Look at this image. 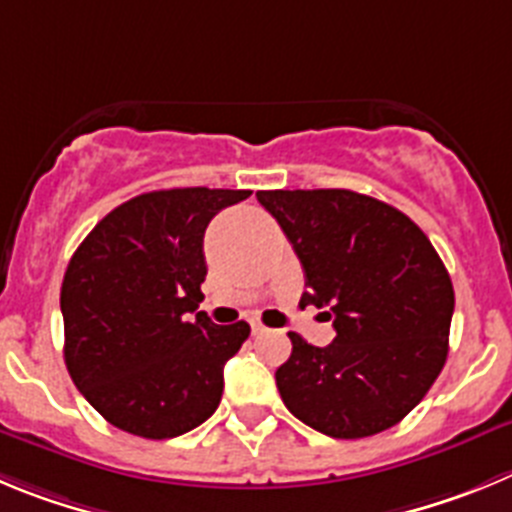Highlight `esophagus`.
Listing matches in <instances>:
<instances>
[{
	"instance_id": "34e87169",
	"label": "esophagus",
	"mask_w": 512,
	"mask_h": 512,
	"mask_svg": "<svg viewBox=\"0 0 512 512\" xmlns=\"http://www.w3.org/2000/svg\"><path fill=\"white\" fill-rule=\"evenodd\" d=\"M250 326H252V334H265V331H267L265 324H262L260 319H252Z\"/></svg>"
}]
</instances>
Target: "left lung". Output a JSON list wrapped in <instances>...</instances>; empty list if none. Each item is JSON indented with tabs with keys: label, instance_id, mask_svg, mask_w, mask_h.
I'll use <instances>...</instances> for the list:
<instances>
[{
	"label": "left lung",
	"instance_id": "obj_1",
	"mask_svg": "<svg viewBox=\"0 0 512 512\" xmlns=\"http://www.w3.org/2000/svg\"><path fill=\"white\" fill-rule=\"evenodd\" d=\"M303 265V303L329 308L334 342L290 331L280 398L331 439H365L403 421L449 354L454 288L426 234L403 211L347 188L257 191Z\"/></svg>",
	"mask_w": 512,
	"mask_h": 512
}]
</instances>
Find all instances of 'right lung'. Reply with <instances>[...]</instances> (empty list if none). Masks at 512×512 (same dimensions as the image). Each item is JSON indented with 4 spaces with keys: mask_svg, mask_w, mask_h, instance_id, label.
<instances>
[{
    "mask_svg": "<svg viewBox=\"0 0 512 512\" xmlns=\"http://www.w3.org/2000/svg\"><path fill=\"white\" fill-rule=\"evenodd\" d=\"M252 191L170 188L109 211L73 252L61 313L68 375L112 426L173 439L219 408L224 365L250 324L199 311L204 232Z\"/></svg>",
    "mask_w": 512,
    "mask_h": 512,
    "instance_id": "obj_1",
    "label": "right lung"
}]
</instances>
